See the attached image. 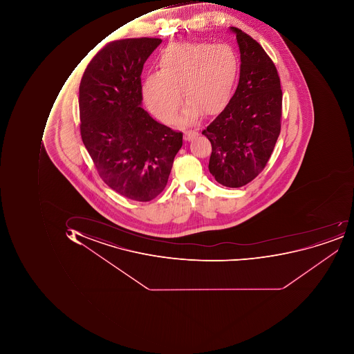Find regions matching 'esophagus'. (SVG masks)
<instances>
[{
    "instance_id": "esophagus-1",
    "label": "esophagus",
    "mask_w": 354,
    "mask_h": 354,
    "mask_svg": "<svg viewBox=\"0 0 354 354\" xmlns=\"http://www.w3.org/2000/svg\"><path fill=\"white\" fill-rule=\"evenodd\" d=\"M198 136V132L194 130H187L184 132V139L185 140H192L194 137Z\"/></svg>"
}]
</instances>
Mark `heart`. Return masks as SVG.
Segmentation results:
<instances>
[{
	"mask_svg": "<svg viewBox=\"0 0 354 354\" xmlns=\"http://www.w3.org/2000/svg\"><path fill=\"white\" fill-rule=\"evenodd\" d=\"M237 57L227 44L174 42L160 52V71L147 74L142 97L151 113L166 123L178 117L182 93L188 103L183 120L213 115L227 104L237 74Z\"/></svg>",
	"mask_w": 354,
	"mask_h": 354,
	"instance_id": "b5f03b06",
	"label": "heart"
}]
</instances>
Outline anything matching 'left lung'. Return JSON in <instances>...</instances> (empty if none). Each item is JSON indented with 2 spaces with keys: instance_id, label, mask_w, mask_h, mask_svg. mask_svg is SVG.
<instances>
[{
  "instance_id": "1",
  "label": "left lung",
  "mask_w": 354,
  "mask_h": 354,
  "mask_svg": "<svg viewBox=\"0 0 354 354\" xmlns=\"http://www.w3.org/2000/svg\"><path fill=\"white\" fill-rule=\"evenodd\" d=\"M241 51V77L229 104L202 134L212 144L210 174L227 187L254 180L266 167L281 132L282 89L263 46L232 26Z\"/></svg>"
}]
</instances>
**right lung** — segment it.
<instances>
[{"instance_id":"obj_1","label":"right lung","mask_w":354,"mask_h":354,"mask_svg":"<svg viewBox=\"0 0 354 354\" xmlns=\"http://www.w3.org/2000/svg\"><path fill=\"white\" fill-rule=\"evenodd\" d=\"M162 39L127 38L105 44L80 84L82 140L100 178L134 201L154 199L166 187L183 133L141 109V72Z\"/></svg>"}]
</instances>
